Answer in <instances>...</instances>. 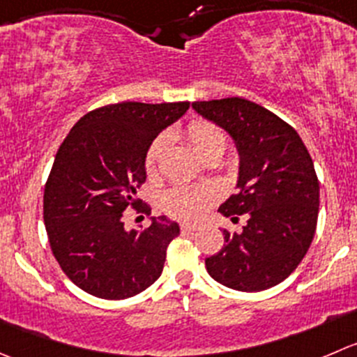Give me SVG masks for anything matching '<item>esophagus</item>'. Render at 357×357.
<instances>
[{"label": "esophagus", "instance_id": "esophagus-1", "mask_svg": "<svg viewBox=\"0 0 357 357\" xmlns=\"http://www.w3.org/2000/svg\"><path fill=\"white\" fill-rule=\"evenodd\" d=\"M197 228H199V225H195V223H183L181 225L183 234H192V231H195Z\"/></svg>", "mask_w": 357, "mask_h": 357}]
</instances>
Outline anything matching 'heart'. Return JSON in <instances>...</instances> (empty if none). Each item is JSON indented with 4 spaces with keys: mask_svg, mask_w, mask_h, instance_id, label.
Returning a JSON list of instances; mask_svg holds the SVG:
<instances>
[{
    "mask_svg": "<svg viewBox=\"0 0 357 357\" xmlns=\"http://www.w3.org/2000/svg\"><path fill=\"white\" fill-rule=\"evenodd\" d=\"M186 137H188L190 146L200 158L213 153V151L223 153L225 150L223 132L206 120H195V122L190 123L186 127ZM167 134H160L148 148L144 165L150 172L153 171L162 151L167 146ZM214 199H216V190L211 188V186H178V188H172L165 193L164 209L171 216L179 218V220H197L209 209Z\"/></svg>",
    "mask_w": 357,
    "mask_h": 357,
    "instance_id": "heart-1",
    "label": "heart"
}]
</instances>
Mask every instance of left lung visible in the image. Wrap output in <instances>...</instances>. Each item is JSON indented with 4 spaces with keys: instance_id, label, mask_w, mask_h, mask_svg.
<instances>
[{
    "instance_id": "8db88e82",
    "label": "left lung",
    "mask_w": 357,
    "mask_h": 357,
    "mask_svg": "<svg viewBox=\"0 0 357 357\" xmlns=\"http://www.w3.org/2000/svg\"><path fill=\"white\" fill-rule=\"evenodd\" d=\"M192 108L237 148V193L218 211L231 221L248 216L241 234L223 230L225 244L206 258L207 272L237 291L272 288L298 266L316 234L319 181L312 158L291 126L248 99L197 101Z\"/></svg>"
}]
</instances>
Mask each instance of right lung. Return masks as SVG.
Listing matches in <instances>:
<instances>
[{"instance_id": "obj_1", "label": "right lung", "mask_w": 357, "mask_h": 357, "mask_svg": "<svg viewBox=\"0 0 357 357\" xmlns=\"http://www.w3.org/2000/svg\"><path fill=\"white\" fill-rule=\"evenodd\" d=\"M188 108L190 102L105 106L79 119L59 148L45 186V227L64 274L89 295L130 298L160 278L179 225L153 216L144 230H127L123 211L150 214L137 200L144 157Z\"/></svg>"}]
</instances>
